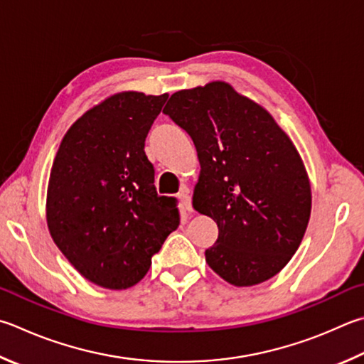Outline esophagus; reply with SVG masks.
Returning a JSON list of instances; mask_svg holds the SVG:
<instances>
[{
	"mask_svg": "<svg viewBox=\"0 0 364 364\" xmlns=\"http://www.w3.org/2000/svg\"><path fill=\"white\" fill-rule=\"evenodd\" d=\"M178 197H180L181 205L184 208H186L188 211H193V200H191V194H189L188 188H183L181 193L178 194Z\"/></svg>",
	"mask_w": 364,
	"mask_h": 364,
	"instance_id": "obj_1",
	"label": "esophagus"
}]
</instances>
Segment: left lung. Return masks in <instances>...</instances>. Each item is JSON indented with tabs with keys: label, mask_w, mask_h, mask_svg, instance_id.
<instances>
[{
	"label": "left lung",
	"mask_w": 364,
	"mask_h": 364,
	"mask_svg": "<svg viewBox=\"0 0 364 364\" xmlns=\"http://www.w3.org/2000/svg\"><path fill=\"white\" fill-rule=\"evenodd\" d=\"M164 113L193 138L200 162L193 205L220 229L205 261L235 287L272 279L299 248L312 208L293 141L223 81L175 92Z\"/></svg>",
	"instance_id": "obj_1"
}]
</instances>
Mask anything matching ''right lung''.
Returning a JSON list of instances; mask_svg holds the SVG:
<instances>
[{"label":"right lung","instance_id":"1","mask_svg":"<svg viewBox=\"0 0 364 364\" xmlns=\"http://www.w3.org/2000/svg\"><path fill=\"white\" fill-rule=\"evenodd\" d=\"M168 94L121 92L71 125L50 170L48 228L79 274L98 287L140 282L180 224L175 197L157 196L144 140Z\"/></svg>","mask_w":364,"mask_h":364}]
</instances>
